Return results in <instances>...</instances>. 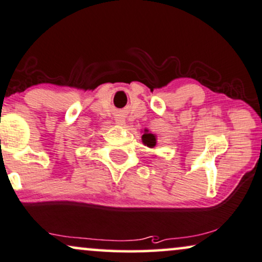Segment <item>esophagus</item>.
<instances>
[{
    "mask_svg": "<svg viewBox=\"0 0 262 262\" xmlns=\"http://www.w3.org/2000/svg\"><path fill=\"white\" fill-rule=\"evenodd\" d=\"M117 124H119V125H124L125 124V120L123 118H118L117 119Z\"/></svg>",
    "mask_w": 262,
    "mask_h": 262,
    "instance_id": "34e87169",
    "label": "esophagus"
}]
</instances>
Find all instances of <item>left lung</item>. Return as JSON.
Wrapping results in <instances>:
<instances>
[{"label":"left lung","instance_id":"1","mask_svg":"<svg viewBox=\"0 0 262 262\" xmlns=\"http://www.w3.org/2000/svg\"><path fill=\"white\" fill-rule=\"evenodd\" d=\"M142 141H143L144 144H147L149 148L155 147L156 144V138L152 134H149V132H144V135L142 136Z\"/></svg>","mask_w":262,"mask_h":262}]
</instances>
